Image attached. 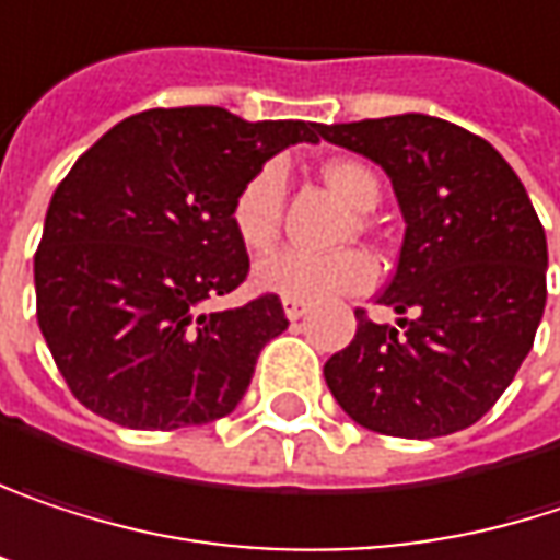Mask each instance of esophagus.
I'll use <instances>...</instances> for the list:
<instances>
[{"instance_id": "34e87169", "label": "esophagus", "mask_w": 560, "mask_h": 560, "mask_svg": "<svg viewBox=\"0 0 560 560\" xmlns=\"http://www.w3.org/2000/svg\"><path fill=\"white\" fill-rule=\"evenodd\" d=\"M283 313L290 322H300L306 315V303L303 300H283Z\"/></svg>"}]
</instances>
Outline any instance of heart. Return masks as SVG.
Wrapping results in <instances>:
<instances>
[{"label":"heart","instance_id":"1","mask_svg":"<svg viewBox=\"0 0 560 560\" xmlns=\"http://www.w3.org/2000/svg\"><path fill=\"white\" fill-rule=\"evenodd\" d=\"M322 176L358 212H371L381 202V179L361 161L335 158L322 167ZM283 196H287V176L280 164H264L232 196L229 222L235 238L247 250H267L277 242L280 219H283ZM374 277H377L374 260L358 247H338V250L283 247L277 254H267L254 267V280L260 290L303 303L341 296V293H361L374 283Z\"/></svg>","mask_w":560,"mask_h":560}]
</instances>
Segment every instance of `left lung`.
Here are the masks:
<instances>
[{
    "instance_id": "1",
    "label": "left lung",
    "mask_w": 560,
    "mask_h": 560,
    "mask_svg": "<svg viewBox=\"0 0 560 560\" xmlns=\"http://www.w3.org/2000/svg\"><path fill=\"white\" fill-rule=\"evenodd\" d=\"M322 138L381 164L406 222L381 293L404 331L358 310L325 384L371 432H460L513 384L545 313L548 245L528 192L490 141L445 118H364L325 125Z\"/></svg>"
}]
</instances>
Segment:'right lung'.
Masks as SVG:
<instances>
[{
  "label": "right lung",
  "instance_id": "right-lung-1",
  "mask_svg": "<svg viewBox=\"0 0 560 560\" xmlns=\"http://www.w3.org/2000/svg\"><path fill=\"white\" fill-rule=\"evenodd\" d=\"M322 128L219 105L148 108L60 179L35 254L37 325L86 409L171 432L242 402L260 348L290 322L273 293L206 310L250 267L229 206L247 176Z\"/></svg>",
  "mask_w": 560,
  "mask_h": 560
}]
</instances>
